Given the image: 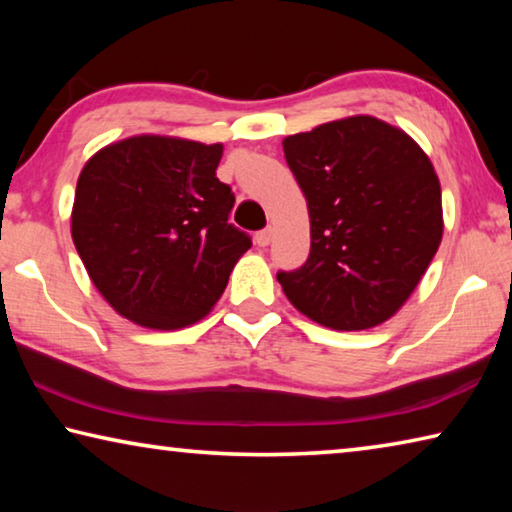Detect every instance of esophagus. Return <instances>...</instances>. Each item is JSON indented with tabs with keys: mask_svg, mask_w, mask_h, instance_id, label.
Wrapping results in <instances>:
<instances>
[{
	"mask_svg": "<svg viewBox=\"0 0 512 512\" xmlns=\"http://www.w3.org/2000/svg\"><path fill=\"white\" fill-rule=\"evenodd\" d=\"M271 239H273V230L271 228L259 230L257 235H255V244L257 246H268V244H271Z\"/></svg>",
	"mask_w": 512,
	"mask_h": 512,
	"instance_id": "obj_1",
	"label": "esophagus"
}]
</instances>
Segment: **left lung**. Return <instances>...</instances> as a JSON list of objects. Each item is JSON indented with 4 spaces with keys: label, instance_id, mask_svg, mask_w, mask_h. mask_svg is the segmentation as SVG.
Listing matches in <instances>:
<instances>
[{
    "label": "left lung",
    "instance_id": "obj_1",
    "mask_svg": "<svg viewBox=\"0 0 512 512\" xmlns=\"http://www.w3.org/2000/svg\"><path fill=\"white\" fill-rule=\"evenodd\" d=\"M282 146L307 198L311 250L277 282L318 325H381L409 300L443 239L431 160L413 137L370 115L327 121Z\"/></svg>",
    "mask_w": 512,
    "mask_h": 512
}]
</instances>
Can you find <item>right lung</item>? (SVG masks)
<instances>
[{"instance_id": "1", "label": "right lung", "mask_w": 512, "mask_h": 512, "mask_svg": "<svg viewBox=\"0 0 512 512\" xmlns=\"http://www.w3.org/2000/svg\"><path fill=\"white\" fill-rule=\"evenodd\" d=\"M223 144L135 135L103 146L76 183L72 239L119 316L180 329L210 314L250 237L228 223Z\"/></svg>"}]
</instances>
